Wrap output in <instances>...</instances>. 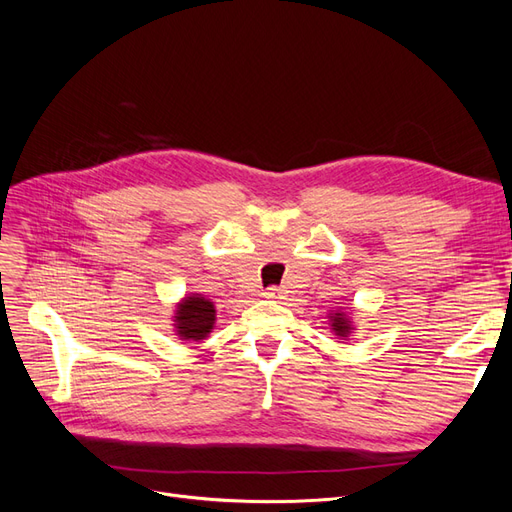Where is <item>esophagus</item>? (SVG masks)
<instances>
[{
    "label": "esophagus",
    "instance_id": "1",
    "mask_svg": "<svg viewBox=\"0 0 512 512\" xmlns=\"http://www.w3.org/2000/svg\"><path fill=\"white\" fill-rule=\"evenodd\" d=\"M262 297H265V299H271V301H282V299L286 297V292H284L282 288L271 286V288H267L265 292H262Z\"/></svg>",
    "mask_w": 512,
    "mask_h": 512
}]
</instances>
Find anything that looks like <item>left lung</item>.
<instances>
[{"label":"left lung","mask_w":512,"mask_h":512,"mask_svg":"<svg viewBox=\"0 0 512 512\" xmlns=\"http://www.w3.org/2000/svg\"><path fill=\"white\" fill-rule=\"evenodd\" d=\"M329 327L339 339H348L354 331V324H352L348 312H344L342 307L331 309V312H329Z\"/></svg>","instance_id":"8db88e82"}]
</instances>
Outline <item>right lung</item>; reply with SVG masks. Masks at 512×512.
<instances>
[{"label": "right lung", "instance_id": "1", "mask_svg": "<svg viewBox=\"0 0 512 512\" xmlns=\"http://www.w3.org/2000/svg\"><path fill=\"white\" fill-rule=\"evenodd\" d=\"M215 305L203 294L192 292L175 305L173 331L181 342H203L215 327Z\"/></svg>", "mask_w": 512, "mask_h": 512}]
</instances>
